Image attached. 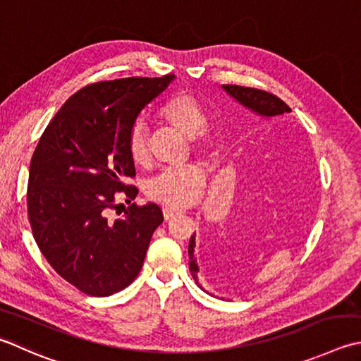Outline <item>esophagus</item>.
Wrapping results in <instances>:
<instances>
[{"instance_id":"1","label":"esophagus","mask_w":361,"mask_h":361,"mask_svg":"<svg viewBox=\"0 0 361 361\" xmlns=\"http://www.w3.org/2000/svg\"><path fill=\"white\" fill-rule=\"evenodd\" d=\"M162 213H164V219H166V221H169V219H172L173 216L181 214V211L173 209V208H164V209H162Z\"/></svg>"}]
</instances>
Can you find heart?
Returning <instances> with one entry per match:
<instances>
[{"label": "heart", "instance_id": "1", "mask_svg": "<svg viewBox=\"0 0 361 361\" xmlns=\"http://www.w3.org/2000/svg\"><path fill=\"white\" fill-rule=\"evenodd\" d=\"M159 117L175 126L181 133L192 136L194 144L202 147L208 142L204 133L207 112L203 106L190 95H176L161 106ZM126 153L136 166H142L148 161V144L142 125H133L125 140ZM207 181L200 164H185L167 167L147 183L145 194L148 199L166 204L167 208H185L199 199Z\"/></svg>", "mask_w": 361, "mask_h": 361}]
</instances>
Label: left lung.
Here are the masks:
<instances>
[{
	"mask_svg": "<svg viewBox=\"0 0 361 361\" xmlns=\"http://www.w3.org/2000/svg\"><path fill=\"white\" fill-rule=\"evenodd\" d=\"M222 89L227 92L230 97L235 98L238 103H241L243 106H245L247 109L253 111L255 114H258L261 117H274V116H281V114H286V112H291L289 106L283 100H280L279 97H275L266 90L244 87V86H235V84H224ZM194 247H195V236L192 235L190 236L189 249H188L189 271H190V274H192L195 283L199 285V271L200 269H199V263H197V258L194 255Z\"/></svg>",
	"mask_w": 361,
	"mask_h": 361,
	"instance_id": "obj_1",
	"label": "left lung"
}]
</instances>
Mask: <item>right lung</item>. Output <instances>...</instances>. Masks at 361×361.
Listing matches in <instances>:
<instances>
[{"label":"right lung","mask_w":361,"mask_h":361,"mask_svg":"<svg viewBox=\"0 0 361 361\" xmlns=\"http://www.w3.org/2000/svg\"><path fill=\"white\" fill-rule=\"evenodd\" d=\"M122 78L89 84L62 104L35 147L27 181V219L42 255L80 291L104 298L137 277L153 231L164 221L157 203H133L109 221L118 192L136 175L126 134L145 106L172 82Z\"/></svg>","instance_id":"right-lung-1"}]
</instances>
